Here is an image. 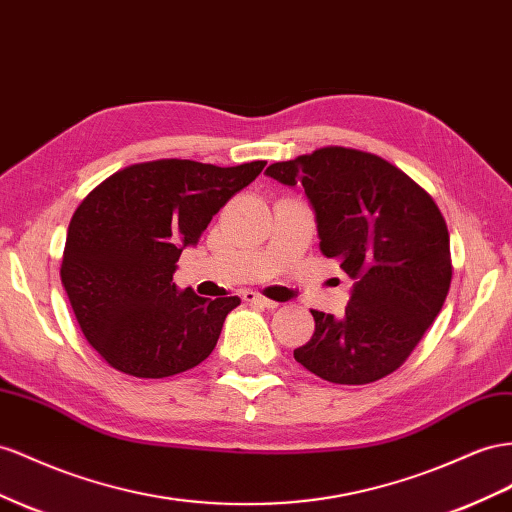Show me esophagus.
Here are the masks:
<instances>
[{"instance_id": "34e87169", "label": "esophagus", "mask_w": 512, "mask_h": 512, "mask_svg": "<svg viewBox=\"0 0 512 512\" xmlns=\"http://www.w3.org/2000/svg\"><path fill=\"white\" fill-rule=\"evenodd\" d=\"M243 299H245L247 303H256V306H262V308H267V310H275V308L280 306V303H275V301H271V299H267V297H262V295L254 293V290H245Z\"/></svg>"}]
</instances>
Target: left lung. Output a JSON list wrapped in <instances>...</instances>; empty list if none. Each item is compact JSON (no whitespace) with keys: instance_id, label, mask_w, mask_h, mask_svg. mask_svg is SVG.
I'll use <instances>...</instances> for the list:
<instances>
[{"instance_id":"obj_1","label":"left lung","mask_w":512,"mask_h":512,"mask_svg":"<svg viewBox=\"0 0 512 512\" xmlns=\"http://www.w3.org/2000/svg\"><path fill=\"white\" fill-rule=\"evenodd\" d=\"M265 174L303 189L323 256L353 280L342 316L312 310L314 336L295 359L340 385L390 375L446 301L452 265L444 215L405 172L362 150L329 146L273 163Z\"/></svg>"}]
</instances>
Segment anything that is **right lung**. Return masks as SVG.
Masks as SVG:
<instances>
[{
  "mask_svg": "<svg viewBox=\"0 0 512 512\" xmlns=\"http://www.w3.org/2000/svg\"><path fill=\"white\" fill-rule=\"evenodd\" d=\"M265 165L137 163L109 176L79 204L66 234L62 284L81 331L109 366L131 377L163 379L211 355L241 299L181 290L172 282L176 262Z\"/></svg>",
  "mask_w": 512,
  "mask_h": 512,
  "instance_id": "add662e5",
  "label": "right lung"
}]
</instances>
